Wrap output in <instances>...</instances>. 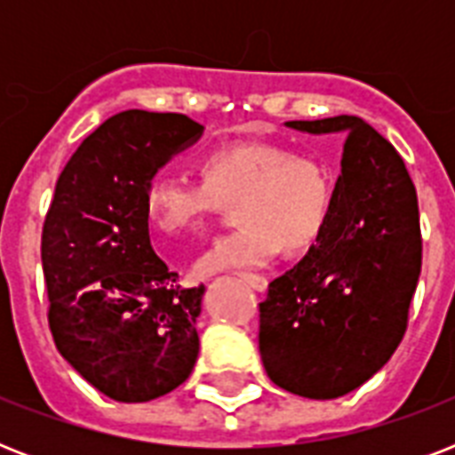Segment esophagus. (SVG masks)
<instances>
[{
  "label": "esophagus",
  "instance_id": "34e87169",
  "mask_svg": "<svg viewBox=\"0 0 455 455\" xmlns=\"http://www.w3.org/2000/svg\"><path fill=\"white\" fill-rule=\"evenodd\" d=\"M241 278L250 285V288H255L257 292H264L267 291V285H269V281H267L262 274H241Z\"/></svg>",
  "mask_w": 455,
  "mask_h": 455
}]
</instances>
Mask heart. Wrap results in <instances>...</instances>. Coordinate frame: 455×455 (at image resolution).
I'll return each instance as SVG.
<instances>
[{
    "label": "heart",
    "mask_w": 455,
    "mask_h": 455,
    "mask_svg": "<svg viewBox=\"0 0 455 455\" xmlns=\"http://www.w3.org/2000/svg\"><path fill=\"white\" fill-rule=\"evenodd\" d=\"M200 180L160 172L146 188V214L164 235L193 234L234 203L238 227L214 238L193 264L198 276L262 267L276 255L309 250L332 212V177L318 157L271 141H235L200 157Z\"/></svg>",
    "instance_id": "obj_1"
}]
</instances>
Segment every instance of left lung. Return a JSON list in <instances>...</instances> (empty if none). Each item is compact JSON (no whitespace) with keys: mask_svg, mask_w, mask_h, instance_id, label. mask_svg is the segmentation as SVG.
I'll list each match as a JSON object with an SVG mask.
<instances>
[{"mask_svg":"<svg viewBox=\"0 0 455 455\" xmlns=\"http://www.w3.org/2000/svg\"><path fill=\"white\" fill-rule=\"evenodd\" d=\"M342 134L328 227L259 304V354L278 387L338 399L371 380L406 331L423 259L416 186L387 139L356 116L292 120Z\"/></svg>","mask_w":455,"mask_h":455,"instance_id":"obj_1","label":"left lung"}]
</instances>
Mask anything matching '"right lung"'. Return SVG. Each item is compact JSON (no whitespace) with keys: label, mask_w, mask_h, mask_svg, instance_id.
Masks as SVG:
<instances>
[{"label":"right lung","mask_w":455,"mask_h":455,"mask_svg":"<svg viewBox=\"0 0 455 455\" xmlns=\"http://www.w3.org/2000/svg\"><path fill=\"white\" fill-rule=\"evenodd\" d=\"M179 113L123 110L92 132L56 181L42 231L49 328L101 395L151 402L191 375L205 285L181 291L148 235V181L203 137Z\"/></svg>","instance_id":"1"}]
</instances>
